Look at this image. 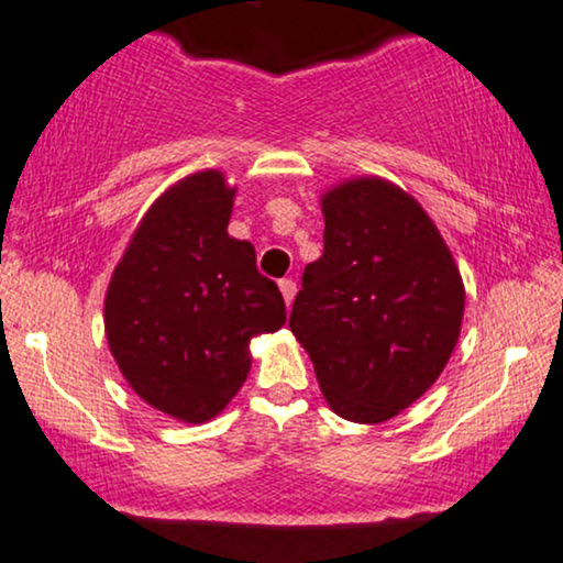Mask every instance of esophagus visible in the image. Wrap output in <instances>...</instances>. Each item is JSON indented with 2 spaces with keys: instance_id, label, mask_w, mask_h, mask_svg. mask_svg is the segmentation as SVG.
<instances>
[{
  "instance_id": "1",
  "label": "esophagus",
  "mask_w": 563,
  "mask_h": 563,
  "mask_svg": "<svg viewBox=\"0 0 563 563\" xmlns=\"http://www.w3.org/2000/svg\"><path fill=\"white\" fill-rule=\"evenodd\" d=\"M280 294H283V298H286L288 306L294 303V298H296V280H290V277H283V280H280Z\"/></svg>"
}]
</instances>
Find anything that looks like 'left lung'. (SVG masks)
I'll use <instances>...</instances> for the list:
<instances>
[{"label":"left lung","mask_w":563,"mask_h":563,"mask_svg":"<svg viewBox=\"0 0 563 563\" xmlns=\"http://www.w3.org/2000/svg\"><path fill=\"white\" fill-rule=\"evenodd\" d=\"M322 210L324 254L306 265L288 324L330 408L382 423L444 372L465 288L437 225L393 184L347 181Z\"/></svg>","instance_id":"1"}]
</instances>
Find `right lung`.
I'll return each mask as SVG.
<instances>
[{
  "label": "right lung",
  "instance_id": "1",
  "mask_svg": "<svg viewBox=\"0 0 563 563\" xmlns=\"http://www.w3.org/2000/svg\"><path fill=\"white\" fill-rule=\"evenodd\" d=\"M218 170L170 187L142 218L106 294V338L142 400L187 423L218 416L246 382L249 340L286 324V301L229 236Z\"/></svg>",
  "mask_w": 563,
  "mask_h": 563
}]
</instances>
